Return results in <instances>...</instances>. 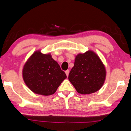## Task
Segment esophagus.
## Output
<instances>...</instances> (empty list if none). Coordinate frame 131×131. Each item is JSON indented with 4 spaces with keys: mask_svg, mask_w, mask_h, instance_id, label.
I'll return each mask as SVG.
<instances>
[{
    "mask_svg": "<svg viewBox=\"0 0 131 131\" xmlns=\"http://www.w3.org/2000/svg\"><path fill=\"white\" fill-rule=\"evenodd\" d=\"M65 73H66V75H67V77L69 76V70H66V71H65Z\"/></svg>",
    "mask_w": 131,
    "mask_h": 131,
    "instance_id": "obj_1",
    "label": "esophagus"
}]
</instances>
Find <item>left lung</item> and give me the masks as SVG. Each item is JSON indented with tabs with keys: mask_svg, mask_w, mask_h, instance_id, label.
<instances>
[{
	"mask_svg": "<svg viewBox=\"0 0 131 131\" xmlns=\"http://www.w3.org/2000/svg\"><path fill=\"white\" fill-rule=\"evenodd\" d=\"M105 76L103 62L96 53L89 50L76 55L69 79L79 94H90L103 86Z\"/></svg>",
	"mask_w": 131,
	"mask_h": 131,
	"instance_id": "obj_1",
	"label": "left lung"
}]
</instances>
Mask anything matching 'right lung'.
Instances as JSON below:
<instances>
[{"label": "right lung", "instance_id": "right-lung-1", "mask_svg": "<svg viewBox=\"0 0 131 131\" xmlns=\"http://www.w3.org/2000/svg\"><path fill=\"white\" fill-rule=\"evenodd\" d=\"M23 78L32 92L48 96L56 92L67 76L50 53L43 54L37 51L24 64Z\"/></svg>", "mask_w": 131, "mask_h": 131}]
</instances>
